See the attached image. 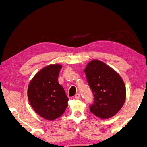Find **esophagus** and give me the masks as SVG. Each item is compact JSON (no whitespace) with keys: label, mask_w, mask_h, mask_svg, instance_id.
<instances>
[{"label":"esophagus","mask_w":147,"mask_h":147,"mask_svg":"<svg viewBox=\"0 0 147 147\" xmlns=\"http://www.w3.org/2000/svg\"><path fill=\"white\" fill-rule=\"evenodd\" d=\"M74 98L75 99H76V100H78V99H79L80 98V95L79 94H76L75 96H74Z\"/></svg>","instance_id":"1"}]
</instances>
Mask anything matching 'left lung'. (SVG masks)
I'll return each mask as SVG.
<instances>
[{"instance_id":"8db88e82","label":"left lung","mask_w":147,"mask_h":147,"mask_svg":"<svg viewBox=\"0 0 147 147\" xmlns=\"http://www.w3.org/2000/svg\"><path fill=\"white\" fill-rule=\"evenodd\" d=\"M84 72L94 96L91 112L102 119L112 117L126 100V91L123 79L112 68L98 59L89 62Z\"/></svg>"}]
</instances>
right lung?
I'll return each mask as SVG.
<instances>
[{
    "mask_svg": "<svg viewBox=\"0 0 147 147\" xmlns=\"http://www.w3.org/2000/svg\"><path fill=\"white\" fill-rule=\"evenodd\" d=\"M62 66L51 64L41 69L30 82L28 98L32 108L46 120L54 121L63 114L69 98L58 83Z\"/></svg>",
    "mask_w": 147,
    "mask_h": 147,
    "instance_id": "right-lung-1",
    "label": "right lung"
}]
</instances>
